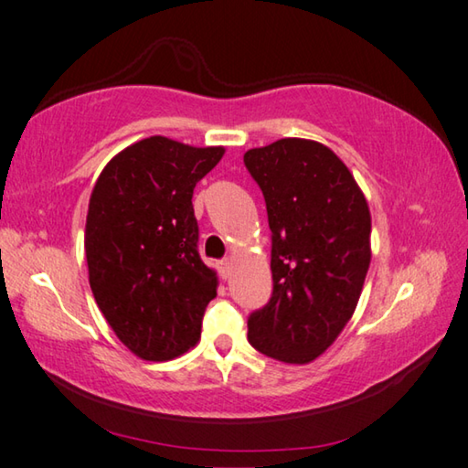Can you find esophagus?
<instances>
[{
  "label": "esophagus",
  "instance_id": "34e87169",
  "mask_svg": "<svg viewBox=\"0 0 468 468\" xmlns=\"http://www.w3.org/2000/svg\"><path fill=\"white\" fill-rule=\"evenodd\" d=\"M231 271H233V262L231 260H220L218 262V274H220V279H229V276H231Z\"/></svg>",
  "mask_w": 468,
  "mask_h": 468
}]
</instances>
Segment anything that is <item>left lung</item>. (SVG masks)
Instances as JSON below:
<instances>
[{"mask_svg": "<svg viewBox=\"0 0 468 468\" xmlns=\"http://www.w3.org/2000/svg\"><path fill=\"white\" fill-rule=\"evenodd\" d=\"M264 194L272 295L251 312L253 348L310 363L351 320L366 281L371 217L346 165L320 142L282 138L243 154Z\"/></svg>", "mask_w": 468, "mask_h": 468, "instance_id": "8db88e82", "label": "left lung"}]
</instances>
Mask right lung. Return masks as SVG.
I'll return each instance as SVG.
<instances>
[{"mask_svg":"<svg viewBox=\"0 0 468 468\" xmlns=\"http://www.w3.org/2000/svg\"><path fill=\"white\" fill-rule=\"evenodd\" d=\"M223 154L150 136L111 158L92 189L84 237L92 295L117 338L146 361L194 346L217 297L192 196Z\"/></svg>","mask_w":468,"mask_h":468,"instance_id":"add662e5","label":"right lung"}]
</instances>
